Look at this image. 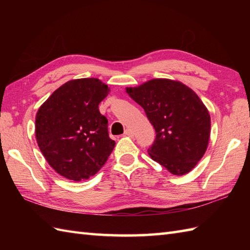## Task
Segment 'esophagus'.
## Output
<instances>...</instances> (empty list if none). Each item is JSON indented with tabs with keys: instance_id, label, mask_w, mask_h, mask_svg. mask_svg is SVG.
<instances>
[{
	"instance_id": "esophagus-1",
	"label": "esophagus",
	"mask_w": 250,
	"mask_h": 250,
	"mask_svg": "<svg viewBox=\"0 0 250 250\" xmlns=\"http://www.w3.org/2000/svg\"><path fill=\"white\" fill-rule=\"evenodd\" d=\"M125 136L132 137V136H133V132H132L130 129H126V130L125 131Z\"/></svg>"
}]
</instances>
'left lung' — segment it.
Masks as SVG:
<instances>
[{"label": "left lung", "instance_id": "left-lung-1", "mask_svg": "<svg viewBox=\"0 0 250 250\" xmlns=\"http://www.w3.org/2000/svg\"><path fill=\"white\" fill-rule=\"evenodd\" d=\"M125 92L144 108L156 140L150 158L169 173L192 171L207 149L210 136L208 109L192 89L178 81L150 79Z\"/></svg>", "mask_w": 250, "mask_h": 250}]
</instances>
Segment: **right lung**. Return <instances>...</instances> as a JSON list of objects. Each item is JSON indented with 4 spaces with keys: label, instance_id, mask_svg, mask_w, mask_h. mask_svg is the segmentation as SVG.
<instances>
[{
    "label": "right lung",
    "instance_id": "add662e5",
    "mask_svg": "<svg viewBox=\"0 0 250 250\" xmlns=\"http://www.w3.org/2000/svg\"><path fill=\"white\" fill-rule=\"evenodd\" d=\"M110 89L98 78H79L62 84L41 105L35 137L46 161L74 182L97 174L115 147L107 119L99 104Z\"/></svg>",
    "mask_w": 250,
    "mask_h": 250
}]
</instances>
